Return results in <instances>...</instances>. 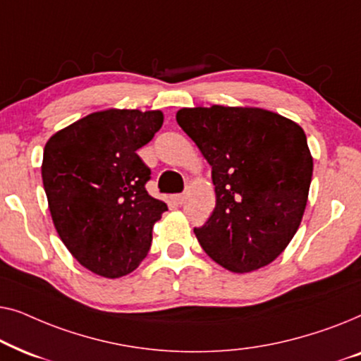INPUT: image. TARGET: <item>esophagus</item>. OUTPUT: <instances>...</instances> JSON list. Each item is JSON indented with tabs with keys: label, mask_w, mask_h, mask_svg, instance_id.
I'll return each instance as SVG.
<instances>
[{
	"label": "esophagus",
	"mask_w": 361,
	"mask_h": 361,
	"mask_svg": "<svg viewBox=\"0 0 361 361\" xmlns=\"http://www.w3.org/2000/svg\"><path fill=\"white\" fill-rule=\"evenodd\" d=\"M174 200H176L177 205H182V204H185L187 195L185 194H177V195H174Z\"/></svg>",
	"instance_id": "obj_1"
}]
</instances>
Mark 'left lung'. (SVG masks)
Masks as SVG:
<instances>
[{
	"instance_id": "left-lung-1",
	"label": "left lung",
	"mask_w": 361,
	"mask_h": 361,
	"mask_svg": "<svg viewBox=\"0 0 361 361\" xmlns=\"http://www.w3.org/2000/svg\"><path fill=\"white\" fill-rule=\"evenodd\" d=\"M176 120L212 166L215 209L194 228L202 248L231 273L273 263L307 205L314 162L302 128L251 106L182 108Z\"/></svg>"
}]
</instances>
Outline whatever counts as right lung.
Segmentation results:
<instances>
[{"label": "right lung", "instance_id": "obj_1", "mask_svg": "<svg viewBox=\"0 0 361 361\" xmlns=\"http://www.w3.org/2000/svg\"><path fill=\"white\" fill-rule=\"evenodd\" d=\"M159 110L97 111L51 136L42 182L59 236L83 268L121 278L146 258L167 210L151 197V169L137 149L161 130Z\"/></svg>", "mask_w": 361, "mask_h": 361}]
</instances>
